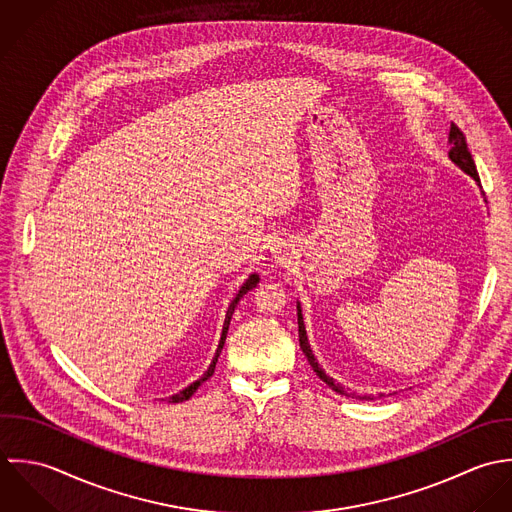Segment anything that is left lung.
Listing matches in <instances>:
<instances>
[{"instance_id":"left-lung-1","label":"left lung","mask_w":512,"mask_h":512,"mask_svg":"<svg viewBox=\"0 0 512 512\" xmlns=\"http://www.w3.org/2000/svg\"><path fill=\"white\" fill-rule=\"evenodd\" d=\"M449 144H451V148H449V160H451L457 168H461L467 176H471V178L475 180V184L481 188V180H479V174H477V166H475V160H473V156H471V152H469V148H467L465 134H463V132L459 130V126L453 124V122H451V128H449ZM297 316H299V342H301V350H303V354L307 356L308 364L312 366V370L316 372V376H318L328 388H332L336 394L346 396V398H354V394H346L344 388H342L338 382H334V378H330V376L324 372V368L316 362V358H314V354H312V348H310V344H308L307 328H305V318H303V308H301L299 301H297ZM356 398H358V400H374V396H356Z\"/></svg>"}]
</instances>
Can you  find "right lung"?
Returning <instances> with one entry per match:
<instances>
[{"label":"right lung","instance_id":"add662e5","mask_svg":"<svg viewBox=\"0 0 512 512\" xmlns=\"http://www.w3.org/2000/svg\"><path fill=\"white\" fill-rule=\"evenodd\" d=\"M257 283H259V275H257V273H251V275L245 279V283L239 287L237 295L233 297V301L229 303L227 312H225V320H223V328H221V338H219V344H217V350H215V356H213V360H211L209 368H207L204 374H202V378H198L194 384H190L188 388H184V390H180L178 394L170 396V398H168V402H170V404H180V402H184V400L192 398V396H194V392L204 384L205 380H209V378H211V374H213V370H215V364H217V358H219V354H221V350H223V344H225V338H227V330H229V322H231L233 310H235V307L239 305V301L243 299V295H247L251 289H255V287H257Z\"/></svg>","mask_w":512,"mask_h":512}]
</instances>
